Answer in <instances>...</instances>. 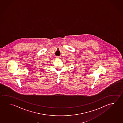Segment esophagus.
Here are the masks:
<instances>
[{
  "instance_id": "34e87169",
  "label": "esophagus",
  "mask_w": 123,
  "mask_h": 123,
  "mask_svg": "<svg viewBox=\"0 0 123 123\" xmlns=\"http://www.w3.org/2000/svg\"><path fill=\"white\" fill-rule=\"evenodd\" d=\"M56 59H60L61 58V57L59 56H56Z\"/></svg>"
}]
</instances>
